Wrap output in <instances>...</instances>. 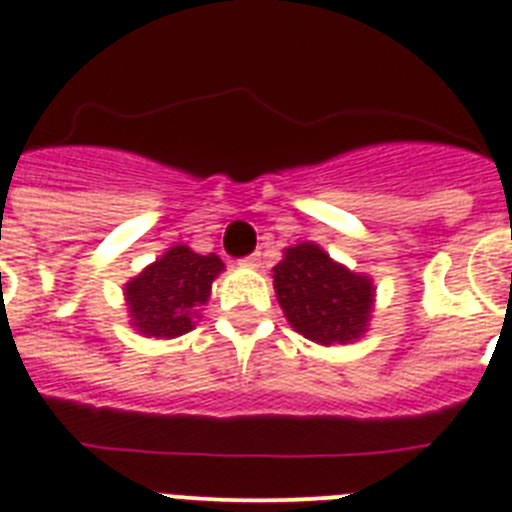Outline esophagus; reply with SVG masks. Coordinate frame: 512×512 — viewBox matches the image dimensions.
<instances>
[{"label":"esophagus","mask_w":512,"mask_h":512,"mask_svg":"<svg viewBox=\"0 0 512 512\" xmlns=\"http://www.w3.org/2000/svg\"><path fill=\"white\" fill-rule=\"evenodd\" d=\"M240 264H243V267H248V269H259L261 267L259 253H253V256H245V259L240 261Z\"/></svg>","instance_id":"esophagus-1"}]
</instances>
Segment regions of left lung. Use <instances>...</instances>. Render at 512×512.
<instances>
[{"mask_svg":"<svg viewBox=\"0 0 512 512\" xmlns=\"http://www.w3.org/2000/svg\"><path fill=\"white\" fill-rule=\"evenodd\" d=\"M272 277L285 320L309 341L343 346L367 333L375 309V282L330 259L317 243L285 248Z\"/></svg>","mask_w":512,"mask_h":512,"instance_id":"left-lung-1","label":"left lung"}]
</instances>
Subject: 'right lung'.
Masks as SVG:
<instances>
[{
	"label": "right lung",
	"mask_w": 512,
	"mask_h": 512,
	"mask_svg": "<svg viewBox=\"0 0 512 512\" xmlns=\"http://www.w3.org/2000/svg\"><path fill=\"white\" fill-rule=\"evenodd\" d=\"M222 272L224 261L216 253L200 256L182 243L171 245L124 285L129 322L145 338L190 333Z\"/></svg>",
	"instance_id": "add662e5"
}]
</instances>
